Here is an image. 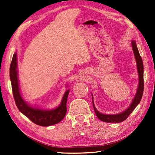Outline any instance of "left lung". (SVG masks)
Returning a JSON list of instances; mask_svg holds the SVG:
<instances>
[{"label":"left lung","instance_id":"obj_1","mask_svg":"<svg viewBox=\"0 0 155 155\" xmlns=\"http://www.w3.org/2000/svg\"><path fill=\"white\" fill-rule=\"evenodd\" d=\"M132 50L134 51V56L136 60L137 69H138V77H139L138 87V90H137V92H136L134 99L133 101H132V103L130 105V107L128 108L125 111H124L121 114H116V115L103 114L99 112L95 107L94 104V100H93L92 101L93 106H94L96 116L98 117V118L101 121H104V122H107V123H120L125 121V119L129 116V115L132 113V112L135 109L136 106L140 103V101L141 99V97H142L143 88H144L143 61L139 53L138 47H137L136 45V42L133 40L132 41Z\"/></svg>","mask_w":155,"mask_h":155}]
</instances>
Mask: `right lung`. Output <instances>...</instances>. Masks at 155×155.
I'll return each mask as SVG.
<instances>
[{
  "instance_id": "right-lung-1",
  "label": "right lung",
  "mask_w": 155,
  "mask_h": 155,
  "mask_svg": "<svg viewBox=\"0 0 155 155\" xmlns=\"http://www.w3.org/2000/svg\"><path fill=\"white\" fill-rule=\"evenodd\" d=\"M17 54L15 53L13 55L10 64V77L12 83L13 95H14L17 107L18 108L19 111L35 124L39 126H51L60 122L65 117L66 112H67L66 103H67L69 90L65 92L59 107L54 110H43L32 108L26 103L20 94L18 78H17Z\"/></svg>"
}]
</instances>
